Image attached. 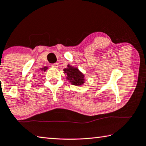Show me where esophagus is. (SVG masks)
Masks as SVG:
<instances>
[{
	"instance_id": "esophagus-1",
	"label": "esophagus",
	"mask_w": 146,
	"mask_h": 146,
	"mask_svg": "<svg viewBox=\"0 0 146 146\" xmlns=\"http://www.w3.org/2000/svg\"><path fill=\"white\" fill-rule=\"evenodd\" d=\"M51 66L52 68H57L58 66V64L57 63H54V64H51Z\"/></svg>"
}]
</instances>
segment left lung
<instances>
[{"mask_svg":"<svg viewBox=\"0 0 146 146\" xmlns=\"http://www.w3.org/2000/svg\"><path fill=\"white\" fill-rule=\"evenodd\" d=\"M64 73L66 74V79L71 84L75 86H81L85 83V75L78 68L67 65V68L63 70Z\"/></svg>","mask_w":146,"mask_h":146,"instance_id":"left-lung-1","label":"left lung"}]
</instances>
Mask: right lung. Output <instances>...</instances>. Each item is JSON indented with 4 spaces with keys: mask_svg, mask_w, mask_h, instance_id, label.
<instances>
[{
    "mask_svg": "<svg viewBox=\"0 0 146 146\" xmlns=\"http://www.w3.org/2000/svg\"><path fill=\"white\" fill-rule=\"evenodd\" d=\"M47 69H48V67L45 66V67H44V68H41L40 70H41V71H45L47 70Z\"/></svg>",
    "mask_w": 146,
    "mask_h": 146,
    "instance_id": "add662e5",
    "label": "right lung"
}]
</instances>
